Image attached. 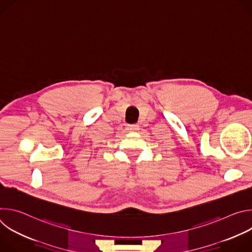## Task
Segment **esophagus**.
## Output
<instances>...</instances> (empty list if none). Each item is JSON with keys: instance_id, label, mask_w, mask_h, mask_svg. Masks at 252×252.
I'll use <instances>...</instances> for the list:
<instances>
[{"instance_id": "obj_1", "label": "esophagus", "mask_w": 252, "mask_h": 252, "mask_svg": "<svg viewBox=\"0 0 252 252\" xmlns=\"http://www.w3.org/2000/svg\"><path fill=\"white\" fill-rule=\"evenodd\" d=\"M138 128H139V126L137 125H128L127 126V129L129 131H136V130H138Z\"/></svg>"}]
</instances>
